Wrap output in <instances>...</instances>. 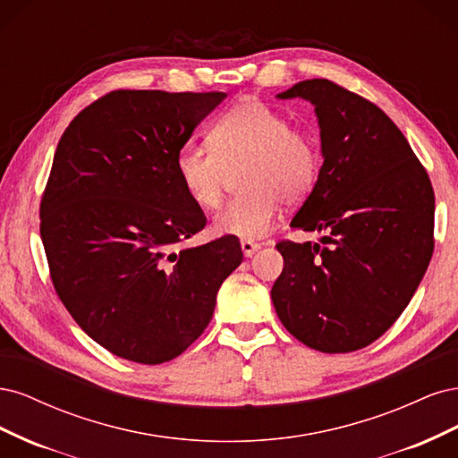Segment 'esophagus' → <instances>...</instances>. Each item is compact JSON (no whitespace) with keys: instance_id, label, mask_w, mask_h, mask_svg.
<instances>
[{"instance_id":"esophagus-1","label":"esophagus","mask_w":458,"mask_h":458,"mask_svg":"<svg viewBox=\"0 0 458 458\" xmlns=\"http://www.w3.org/2000/svg\"><path fill=\"white\" fill-rule=\"evenodd\" d=\"M241 248H242V254L246 258H250V256H254L259 250V244L252 242V241H241Z\"/></svg>"}]
</instances>
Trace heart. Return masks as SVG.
<instances>
[{
    "label": "heart",
    "mask_w": 458,
    "mask_h": 458,
    "mask_svg": "<svg viewBox=\"0 0 458 458\" xmlns=\"http://www.w3.org/2000/svg\"><path fill=\"white\" fill-rule=\"evenodd\" d=\"M210 148L183 147L175 155V175L187 197L202 210L224 200L229 174L241 172L244 191L214 217V231L244 241L266 234L281 202L294 206L313 191L321 172V150L311 131L261 101L241 103L208 133Z\"/></svg>",
    "instance_id": "1"
}]
</instances>
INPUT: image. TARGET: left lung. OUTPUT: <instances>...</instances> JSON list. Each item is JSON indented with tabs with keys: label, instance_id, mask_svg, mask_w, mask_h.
I'll list each match as a JSON object with an SVG mask.
<instances>
[{
	"label": "left lung",
	"instance_id": "obj_1",
	"mask_svg": "<svg viewBox=\"0 0 458 458\" xmlns=\"http://www.w3.org/2000/svg\"><path fill=\"white\" fill-rule=\"evenodd\" d=\"M315 106L323 165L290 227L321 242L276 244L271 300L284 328L323 353L367 348L409 306L434 252V189L377 105L325 78L276 95Z\"/></svg>",
	"mask_w": 458,
	"mask_h": 458
}]
</instances>
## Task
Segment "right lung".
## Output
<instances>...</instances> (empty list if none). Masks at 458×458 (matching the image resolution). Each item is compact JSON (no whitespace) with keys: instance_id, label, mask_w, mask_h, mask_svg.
<instances>
[{"instance_id":"add662e5","label":"right lung","mask_w":458,"mask_h":458,"mask_svg":"<svg viewBox=\"0 0 458 458\" xmlns=\"http://www.w3.org/2000/svg\"><path fill=\"white\" fill-rule=\"evenodd\" d=\"M225 93L116 89L68 123L39 204L55 290L105 350L143 365L183 353L241 266L237 237L179 248L206 225L175 155Z\"/></svg>"}]
</instances>
